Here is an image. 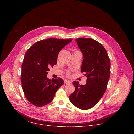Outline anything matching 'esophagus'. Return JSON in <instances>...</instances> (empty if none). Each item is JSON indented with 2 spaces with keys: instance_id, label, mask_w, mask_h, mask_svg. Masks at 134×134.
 <instances>
[{
  "instance_id": "obj_1",
  "label": "esophagus",
  "mask_w": 134,
  "mask_h": 134,
  "mask_svg": "<svg viewBox=\"0 0 134 134\" xmlns=\"http://www.w3.org/2000/svg\"><path fill=\"white\" fill-rule=\"evenodd\" d=\"M64 83H65V84H68V83H70L71 82L69 80L65 79V80H64Z\"/></svg>"
}]
</instances>
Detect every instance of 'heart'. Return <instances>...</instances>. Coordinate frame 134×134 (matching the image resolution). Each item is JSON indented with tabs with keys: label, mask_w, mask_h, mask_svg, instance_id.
<instances>
[{
	"label": "heart",
	"mask_w": 134,
	"mask_h": 134,
	"mask_svg": "<svg viewBox=\"0 0 134 134\" xmlns=\"http://www.w3.org/2000/svg\"><path fill=\"white\" fill-rule=\"evenodd\" d=\"M67 74H68V75H69V74H70V72H69V71H68V72H67Z\"/></svg>",
	"instance_id": "b5f03b06"
}]
</instances>
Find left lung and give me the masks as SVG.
<instances>
[{"mask_svg": "<svg viewBox=\"0 0 134 134\" xmlns=\"http://www.w3.org/2000/svg\"><path fill=\"white\" fill-rule=\"evenodd\" d=\"M75 40L83 57L81 71L87 79L85 85L73 81L75 89L69 99L77 108L87 110L94 107L106 91L110 61L105 48L95 40L82 38Z\"/></svg>", "mask_w": 134, "mask_h": 134, "instance_id": "left-lung-1", "label": "left lung"}]
</instances>
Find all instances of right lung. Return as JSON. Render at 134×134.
I'll return each mask as SVG.
<instances>
[{
    "label": "right lung",
    "mask_w": 134,
    "mask_h": 134,
    "mask_svg": "<svg viewBox=\"0 0 134 134\" xmlns=\"http://www.w3.org/2000/svg\"><path fill=\"white\" fill-rule=\"evenodd\" d=\"M72 40H42L27 50L21 65V81L25 96L34 105L41 107L50 103L63 85L61 78L49 79L47 74L49 68L57 64L60 51Z\"/></svg>",
    "instance_id": "add662e5"
}]
</instances>
